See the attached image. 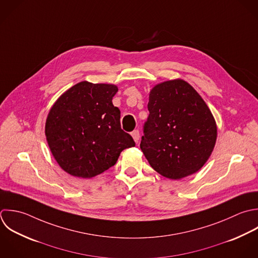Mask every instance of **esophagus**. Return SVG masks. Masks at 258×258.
I'll return each mask as SVG.
<instances>
[{"instance_id":"esophagus-1","label":"esophagus","mask_w":258,"mask_h":258,"mask_svg":"<svg viewBox=\"0 0 258 258\" xmlns=\"http://www.w3.org/2000/svg\"><path fill=\"white\" fill-rule=\"evenodd\" d=\"M132 137H133L134 141H135L136 143H138V142H139V140H140V132H139L138 130H136V131L132 132Z\"/></svg>"}]
</instances>
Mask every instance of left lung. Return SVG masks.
<instances>
[{
	"label": "left lung",
	"mask_w": 258,
	"mask_h": 258,
	"mask_svg": "<svg viewBox=\"0 0 258 258\" xmlns=\"http://www.w3.org/2000/svg\"><path fill=\"white\" fill-rule=\"evenodd\" d=\"M148 109L140 147L151 167L172 180L198 172L217 139L215 119L199 93L182 79L165 81L151 90Z\"/></svg>",
	"instance_id": "1"
}]
</instances>
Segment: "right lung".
<instances>
[{"label": "right lung", "mask_w": 258, "mask_h": 258, "mask_svg": "<svg viewBox=\"0 0 258 258\" xmlns=\"http://www.w3.org/2000/svg\"><path fill=\"white\" fill-rule=\"evenodd\" d=\"M113 84L81 81L51 107L45 124L50 151L58 165L74 177L89 179L114 166L120 153L136 144L120 126L112 104Z\"/></svg>", "instance_id": "add662e5"}]
</instances>
